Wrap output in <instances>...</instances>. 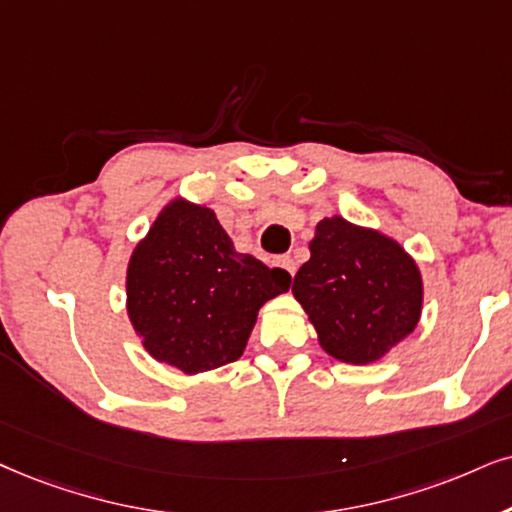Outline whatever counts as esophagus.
<instances>
[{"instance_id": "obj_1", "label": "esophagus", "mask_w": 512, "mask_h": 512, "mask_svg": "<svg viewBox=\"0 0 512 512\" xmlns=\"http://www.w3.org/2000/svg\"><path fill=\"white\" fill-rule=\"evenodd\" d=\"M278 267H283V269H286L288 271V274L290 276H293L295 274V260H293V257H290V255H283V257H278Z\"/></svg>"}]
</instances>
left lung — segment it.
Returning <instances> with one entry per match:
<instances>
[{
	"instance_id": "obj_1",
	"label": "left lung",
	"mask_w": 512,
	"mask_h": 512,
	"mask_svg": "<svg viewBox=\"0 0 512 512\" xmlns=\"http://www.w3.org/2000/svg\"><path fill=\"white\" fill-rule=\"evenodd\" d=\"M309 250L293 295L331 357L371 364L416 328L423 281L399 243L331 217L316 224Z\"/></svg>"
}]
</instances>
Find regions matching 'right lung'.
<instances>
[{"label": "right lung", "instance_id": "obj_1", "mask_svg": "<svg viewBox=\"0 0 512 512\" xmlns=\"http://www.w3.org/2000/svg\"><path fill=\"white\" fill-rule=\"evenodd\" d=\"M290 274L234 250L215 212L172 200L127 269V312L148 354L184 373L243 354L257 312Z\"/></svg>", "mask_w": 512, "mask_h": 512}]
</instances>
